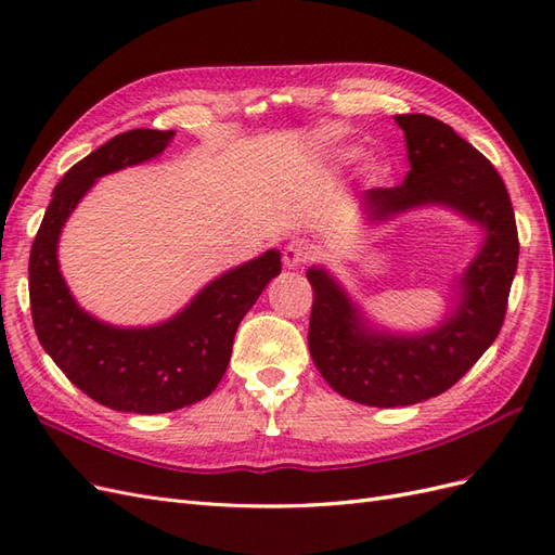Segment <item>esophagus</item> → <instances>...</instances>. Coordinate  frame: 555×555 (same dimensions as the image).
Wrapping results in <instances>:
<instances>
[{
  "label": "esophagus",
  "mask_w": 555,
  "mask_h": 555,
  "mask_svg": "<svg viewBox=\"0 0 555 555\" xmlns=\"http://www.w3.org/2000/svg\"><path fill=\"white\" fill-rule=\"evenodd\" d=\"M312 257V249L306 241H294L289 243L287 247H284V255H282V261L287 268H298L304 266L308 259Z\"/></svg>",
  "instance_id": "obj_1"
}]
</instances>
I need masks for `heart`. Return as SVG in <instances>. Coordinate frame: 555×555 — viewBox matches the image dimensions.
Segmentation results:
<instances>
[{"mask_svg": "<svg viewBox=\"0 0 555 555\" xmlns=\"http://www.w3.org/2000/svg\"><path fill=\"white\" fill-rule=\"evenodd\" d=\"M363 155L365 150L359 145H340V147H333L324 162L328 171H347L354 164H359ZM389 178H391V164L386 159H373L365 166V182L373 184V188H379V184H384Z\"/></svg>", "mask_w": 555, "mask_h": 555, "instance_id": "1", "label": "heart"}]
</instances>
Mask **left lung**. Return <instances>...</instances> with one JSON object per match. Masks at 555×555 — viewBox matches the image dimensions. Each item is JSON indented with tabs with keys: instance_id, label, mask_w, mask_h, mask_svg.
Instances as JSON below:
<instances>
[{
	"instance_id": "left-lung-1",
	"label": "left lung",
	"mask_w": 555,
	"mask_h": 555,
	"mask_svg": "<svg viewBox=\"0 0 555 555\" xmlns=\"http://www.w3.org/2000/svg\"><path fill=\"white\" fill-rule=\"evenodd\" d=\"M396 122L412 169L398 188L361 194L363 222L440 206L477 224L483 241L453 282L444 317L414 333L379 328L324 266L308 268L310 357L331 389L371 408L414 405L456 384L498 338L518 263L514 208L493 164L430 115H396Z\"/></svg>"
}]
</instances>
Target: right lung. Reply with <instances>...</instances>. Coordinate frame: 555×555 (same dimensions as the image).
<instances>
[{
	"mask_svg": "<svg viewBox=\"0 0 555 555\" xmlns=\"http://www.w3.org/2000/svg\"><path fill=\"white\" fill-rule=\"evenodd\" d=\"M173 137L131 129L74 164L53 190L29 251V306L41 347L82 393L117 412L162 414L208 398L227 373L243 317L282 271L280 249H268L210 280L153 326H115L76 304L57 261L66 220L99 178L159 157Z\"/></svg>",
	"mask_w": 555,
	"mask_h": 555,
	"instance_id": "right-lung-1",
	"label": "right lung"
}]
</instances>
